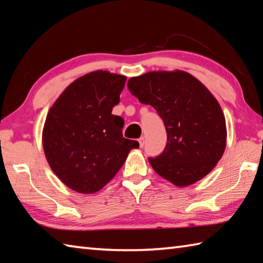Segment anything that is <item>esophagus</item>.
Returning <instances> with one entry per match:
<instances>
[{"mask_svg":"<svg viewBox=\"0 0 263 263\" xmlns=\"http://www.w3.org/2000/svg\"><path fill=\"white\" fill-rule=\"evenodd\" d=\"M138 141H139V144H140V148H142L144 143V138H140Z\"/></svg>","mask_w":263,"mask_h":263,"instance_id":"obj_1","label":"esophagus"}]
</instances>
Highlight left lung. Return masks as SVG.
<instances>
[{"label":"left lung","instance_id":"1","mask_svg":"<svg viewBox=\"0 0 263 263\" xmlns=\"http://www.w3.org/2000/svg\"><path fill=\"white\" fill-rule=\"evenodd\" d=\"M127 88L164 121L167 144L157 158H149L154 171L178 187L208 175L227 139L224 113L209 89L182 70L150 71L131 78Z\"/></svg>","mask_w":263,"mask_h":263}]
</instances>
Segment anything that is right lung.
Returning <instances> with one entry per match:
<instances>
[{"mask_svg":"<svg viewBox=\"0 0 263 263\" xmlns=\"http://www.w3.org/2000/svg\"><path fill=\"white\" fill-rule=\"evenodd\" d=\"M126 77L97 70L78 78L49 108L43 149L59 180L82 194L102 190L138 141L123 138L124 121L111 114Z\"/></svg>","mask_w":263,"mask_h":263,"instance_id":"add662e5","label":"right lung"}]
</instances>
